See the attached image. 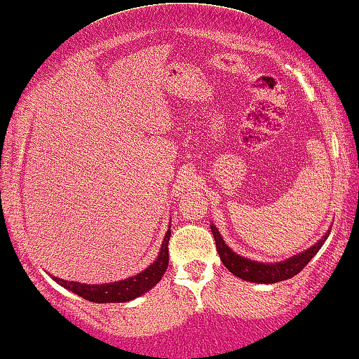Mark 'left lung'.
<instances>
[{"label":"left lung","instance_id":"obj_1","mask_svg":"<svg viewBox=\"0 0 359 359\" xmlns=\"http://www.w3.org/2000/svg\"><path fill=\"white\" fill-rule=\"evenodd\" d=\"M210 230L214 233L215 244L218 256H220L222 262L225 264V267L230 270L233 275L240 277L241 280L252 283H277L282 280H288L294 277L296 273H299L308 262L313 259L316 254L319 252V249L324 246V243L330 235V230H327L324 236L320 238L318 243H314L313 246L306 249L303 252L294 254V256L285 259L280 262H259L252 261V259L243 257L240 254H236L230 246H226V243L223 241L220 231L217 230L214 223H210Z\"/></svg>","mask_w":359,"mask_h":359}]
</instances>
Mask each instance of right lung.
Wrapping results in <instances>:
<instances>
[{"instance_id": "obj_1", "label": "right lung", "mask_w": 359, "mask_h": 359, "mask_svg": "<svg viewBox=\"0 0 359 359\" xmlns=\"http://www.w3.org/2000/svg\"><path fill=\"white\" fill-rule=\"evenodd\" d=\"M171 225L168 226V231L165 233L163 243L160 246V252L155 261L150 264L147 269L139 272L133 277H128L124 280H118V282L111 283H79L74 280H65L51 275V278L61 287L69 290L81 298L92 303H128L147 293L152 290L160 280H162L165 270L168 267V241L171 235Z\"/></svg>"}]
</instances>
